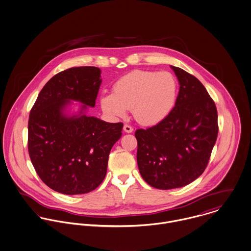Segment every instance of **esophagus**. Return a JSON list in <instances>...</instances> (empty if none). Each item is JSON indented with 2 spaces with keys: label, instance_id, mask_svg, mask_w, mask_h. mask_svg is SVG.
I'll list each match as a JSON object with an SVG mask.
<instances>
[{
  "label": "esophagus",
  "instance_id": "esophagus-1",
  "mask_svg": "<svg viewBox=\"0 0 251 251\" xmlns=\"http://www.w3.org/2000/svg\"><path fill=\"white\" fill-rule=\"evenodd\" d=\"M123 130H124V132H126V133H132V132L134 131V129H133L130 125H128V124H125V125H124Z\"/></svg>",
  "mask_w": 251,
  "mask_h": 251
}]
</instances>
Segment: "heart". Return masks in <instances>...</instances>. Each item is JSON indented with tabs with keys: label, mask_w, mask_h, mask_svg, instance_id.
Here are the masks:
<instances>
[{
	"label": "heart",
	"mask_w": 251,
	"mask_h": 251,
	"mask_svg": "<svg viewBox=\"0 0 251 251\" xmlns=\"http://www.w3.org/2000/svg\"><path fill=\"white\" fill-rule=\"evenodd\" d=\"M178 93L176 77L167 71L134 70L117 80L112 93L102 95L103 112L124 117L132 109L136 120L143 125L163 121L173 110Z\"/></svg>",
	"instance_id": "b5f03b06"
}]
</instances>
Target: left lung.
<instances>
[{"label": "left lung", "instance_id": "obj_1", "mask_svg": "<svg viewBox=\"0 0 251 251\" xmlns=\"http://www.w3.org/2000/svg\"><path fill=\"white\" fill-rule=\"evenodd\" d=\"M180 84L173 110L157 125L139 129L137 161L153 188L189 185L205 170L218 138V112L205 86L185 70L170 66Z\"/></svg>", "mask_w": 251, "mask_h": 251}]
</instances>
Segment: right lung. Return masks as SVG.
Returning <instances> with one entry per match:
<instances>
[{"instance_id": "right-lung-1", "label": "right lung", "mask_w": 251, "mask_h": 251, "mask_svg": "<svg viewBox=\"0 0 251 251\" xmlns=\"http://www.w3.org/2000/svg\"><path fill=\"white\" fill-rule=\"evenodd\" d=\"M102 83L94 66L61 71L43 86L29 112L28 149L40 179L63 195H83L104 180L113 144L123 123H109L86 114ZM72 100L82 105L78 114L66 110Z\"/></svg>"}]
</instances>
